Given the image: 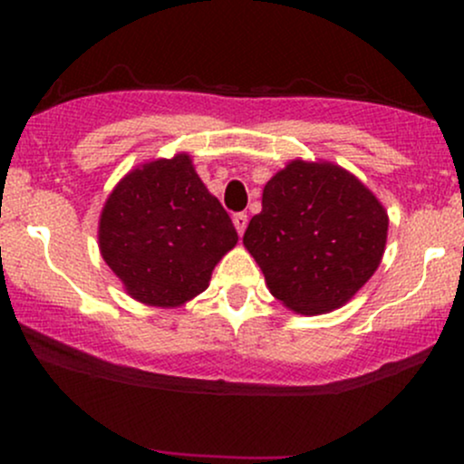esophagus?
I'll list each match as a JSON object with an SVG mask.
<instances>
[{
  "label": "esophagus",
  "instance_id": "esophagus-1",
  "mask_svg": "<svg viewBox=\"0 0 464 464\" xmlns=\"http://www.w3.org/2000/svg\"><path fill=\"white\" fill-rule=\"evenodd\" d=\"M246 225H248V216L246 214H233V227L237 228L239 236L246 231Z\"/></svg>",
  "mask_w": 464,
  "mask_h": 464
}]
</instances>
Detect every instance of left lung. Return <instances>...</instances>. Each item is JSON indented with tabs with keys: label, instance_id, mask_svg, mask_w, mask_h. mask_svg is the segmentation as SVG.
Instances as JSON below:
<instances>
[{
	"label": "left lung",
	"instance_id": "obj_1",
	"mask_svg": "<svg viewBox=\"0 0 464 464\" xmlns=\"http://www.w3.org/2000/svg\"><path fill=\"white\" fill-rule=\"evenodd\" d=\"M386 236L384 205L362 180L340 165L295 159L266 183L244 246L270 295L314 316L344 305L371 279Z\"/></svg>",
	"mask_w": 464,
	"mask_h": 464
}]
</instances>
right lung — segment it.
I'll use <instances>...</instances> for the list:
<instances>
[{
	"label": "right lung",
	"instance_id": "obj_1",
	"mask_svg": "<svg viewBox=\"0 0 464 464\" xmlns=\"http://www.w3.org/2000/svg\"><path fill=\"white\" fill-rule=\"evenodd\" d=\"M98 242L132 299L179 307L207 290L237 231L180 152L143 163L115 185L100 214Z\"/></svg>",
	"mask_w": 464,
	"mask_h": 464
}]
</instances>
